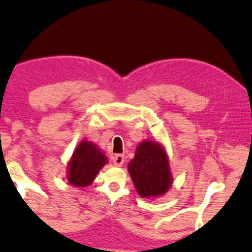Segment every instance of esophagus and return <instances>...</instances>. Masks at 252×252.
<instances>
[{
    "label": "esophagus",
    "instance_id": "34e87169",
    "mask_svg": "<svg viewBox=\"0 0 252 252\" xmlns=\"http://www.w3.org/2000/svg\"><path fill=\"white\" fill-rule=\"evenodd\" d=\"M113 162L115 166H122L124 162V156L121 155V154H117L113 157Z\"/></svg>",
    "mask_w": 252,
    "mask_h": 252
}]
</instances>
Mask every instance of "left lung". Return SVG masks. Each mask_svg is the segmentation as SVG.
<instances>
[{
	"mask_svg": "<svg viewBox=\"0 0 252 252\" xmlns=\"http://www.w3.org/2000/svg\"><path fill=\"white\" fill-rule=\"evenodd\" d=\"M128 171L136 190L143 198L157 197L171 185L168 157L159 144L146 140L138 145Z\"/></svg>",
	"mask_w": 252,
	"mask_h": 252,
	"instance_id": "left-lung-1",
	"label": "left lung"
}]
</instances>
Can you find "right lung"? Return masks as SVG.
<instances>
[{
  "label": "right lung",
  "mask_w": 252,
  "mask_h": 252,
  "mask_svg": "<svg viewBox=\"0 0 252 252\" xmlns=\"http://www.w3.org/2000/svg\"><path fill=\"white\" fill-rule=\"evenodd\" d=\"M107 161L104 153L94 144L90 142L79 143L68 164V183L76 187L88 186Z\"/></svg>",
  "instance_id": "right-lung-1"
}]
</instances>
